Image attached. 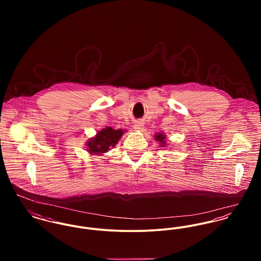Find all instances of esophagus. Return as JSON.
Returning a JSON list of instances; mask_svg holds the SVG:
<instances>
[{"label": "esophagus", "instance_id": "1", "mask_svg": "<svg viewBox=\"0 0 261 261\" xmlns=\"http://www.w3.org/2000/svg\"><path fill=\"white\" fill-rule=\"evenodd\" d=\"M134 127H135V129H137V130H143V128H144V123L143 122H137L135 125H134Z\"/></svg>", "mask_w": 261, "mask_h": 261}]
</instances>
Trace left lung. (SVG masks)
<instances>
[{
    "mask_svg": "<svg viewBox=\"0 0 261 261\" xmlns=\"http://www.w3.org/2000/svg\"><path fill=\"white\" fill-rule=\"evenodd\" d=\"M155 139H156L158 141H160L161 143L165 144V142L163 141V140H165V137H164V135H156V136H155Z\"/></svg>",
    "mask_w": 261,
    "mask_h": 261,
    "instance_id": "obj_1",
    "label": "left lung"
}]
</instances>
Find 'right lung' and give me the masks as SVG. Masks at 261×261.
I'll use <instances>...</instances> for the list:
<instances>
[{"instance_id":"obj_1","label":"right lung","mask_w":261,"mask_h":261,"mask_svg":"<svg viewBox=\"0 0 261 261\" xmlns=\"http://www.w3.org/2000/svg\"><path fill=\"white\" fill-rule=\"evenodd\" d=\"M123 132L121 129H112V127H106L101 132H98L96 138L88 142L89 151L94 153L106 152L112 147H114Z\"/></svg>"}]
</instances>
